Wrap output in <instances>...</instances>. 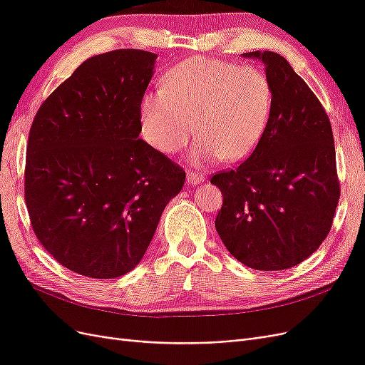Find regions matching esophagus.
I'll return each instance as SVG.
<instances>
[{"mask_svg": "<svg viewBox=\"0 0 365 365\" xmlns=\"http://www.w3.org/2000/svg\"><path fill=\"white\" fill-rule=\"evenodd\" d=\"M187 180H189V184L196 185V184H200V182L204 181V175L200 173V172L190 170V172H187Z\"/></svg>", "mask_w": 365, "mask_h": 365, "instance_id": "obj_1", "label": "esophagus"}]
</instances>
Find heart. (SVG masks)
<instances>
[{
  "instance_id": "heart-1",
  "label": "heart",
  "mask_w": 365,
  "mask_h": 365,
  "mask_svg": "<svg viewBox=\"0 0 365 365\" xmlns=\"http://www.w3.org/2000/svg\"><path fill=\"white\" fill-rule=\"evenodd\" d=\"M272 102V85L262 68L222 59H187L164 76L163 90L143 97V137L153 149L172 155L187 145L195 121L200 138L193 163H237L259 146Z\"/></svg>"
}]
</instances>
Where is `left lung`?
I'll return each instance as SVG.
<instances>
[{
    "label": "left lung",
    "instance_id": "left-lung-1",
    "mask_svg": "<svg viewBox=\"0 0 365 365\" xmlns=\"http://www.w3.org/2000/svg\"><path fill=\"white\" fill-rule=\"evenodd\" d=\"M260 59L274 102L259 146L212 184L224 202L216 231L231 256L250 268L295 267L323 244L339 200L330 120L307 83L274 51L244 53Z\"/></svg>",
    "mask_w": 365,
    "mask_h": 365
}]
</instances>
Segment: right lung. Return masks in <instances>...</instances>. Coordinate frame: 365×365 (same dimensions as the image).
<instances>
[{"label": "right lung", "instance_id": "1", "mask_svg": "<svg viewBox=\"0 0 365 365\" xmlns=\"http://www.w3.org/2000/svg\"><path fill=\"white\" fill-rule=\"evenodd\" d=\"M157 54L114 50L74 70L33 120L24 197L31 228L53 259L85 277L134 269L185 172L153 149L140 108Z\"/></svg>", "mask_w": 365, "mask_h": 365}]
</instances>
